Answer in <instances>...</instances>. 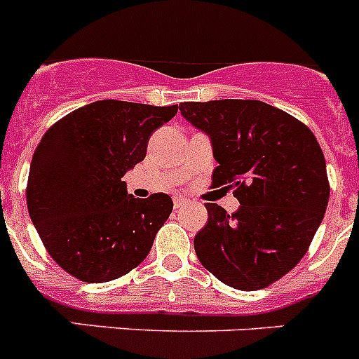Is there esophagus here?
I'll use <instances>...</instances> for the list:
<instances>
[{
  "mask_svg": "<svg viewBox=\"0 0 359 359\" xmlns=\"http://www.w3.org/2000/svg\"><path fill=\"white\" fill-rule=\"evenodd\" d=\"M187 203H189V199L183 198V196H176V198H174V208L183 207V205H187Z\"/></svg>",
  "mask_w": 359,
  "mask_h": 359,
  "instance_id": "34e87169",
  "label": "esophagus"
}]
</instances>
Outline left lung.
<instances>
[{
    "mask_svg": "<svg viewBox=\"0 0 359 359\" xmlns=\"http://www.w3.org/2000/svg\"><path fill=\"white\" fill-rule=\"evenodd\" d=\"M180 111L210 138L214 185L236 189L241 203L231 215L208 203L196 255L226 286L262 290L300 262L322 223L329 201L322 149L302 122L261 100L183 102Z\"/></svg>",
    "mask_w": 359,
    "mask_h": 359,
    "instance_id": "8db88e82",
    "label": "left lung"
}]
</instances>
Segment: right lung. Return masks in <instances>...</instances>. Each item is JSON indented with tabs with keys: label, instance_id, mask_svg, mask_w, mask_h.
I'll return each instance as SVG.
<instances>
[{
	"label": "right lung",
	"instance_id": "right-lung-1",
	"mask_svg": "<svg viewBox=\"0 0 359 359\" xmlns=\"http://www.w3.org/2000/svg\"><path fill=\"white\" fill-rule=\"evenodd\" d=\"M177 106L98 100L44 133L30 163L27 205L53 261L79 280L129 273L151 252L172 212L167 194L138 199L122 182L140 163L151 135Z\"/></svg>",
	"mask_w": 359,
	"mask_h": 359
}]
</instances>
